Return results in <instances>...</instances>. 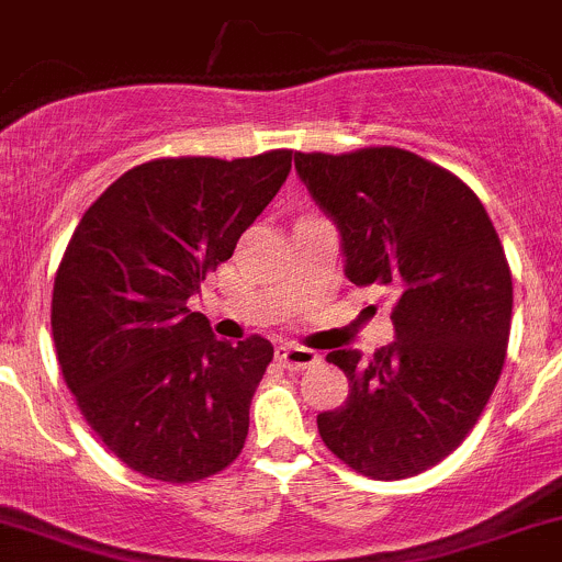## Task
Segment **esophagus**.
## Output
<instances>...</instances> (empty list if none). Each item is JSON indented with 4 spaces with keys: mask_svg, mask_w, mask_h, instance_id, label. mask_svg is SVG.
Segmentation results:
<instances>
[{
    "mask_svg": "<svg viewBox=\"0 0 562 562\" xmlns=\"http://www.w3.org/2000/svg\"><path fill=\"white\" fill-rule=\"evenodd\" d=\"M277 361L288 370H307V367L317 364V353L302 345H280L277 348Z\"/></svg>",
    "mask_w": 562,
    "mask_h": 562,
    "instance_id": "obj_1",
    "label": "esophagus"
}]
</instances>
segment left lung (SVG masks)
Wrapping results in <instances>:
<instances>
[{
	"label": "left lung",
	"mask_w": 562,
	"mask_h": 562,
	"mask_svg": "<svg viewBox=\"0 0 562 562\" xmlns=\"http://www.w3.org/2000/svg\"><path fill=\"white\" fill-rule=\"evenodd\" d=\"M299 179L342 236L353 285L394 293V342L326 356L348 400L317 416L356 473L396 481L468 438L490 402L512 331V269L484 203L446 168L396 149L296 151Z\"/></svg>",
	"instance_id": "8db88e82"
}]
</instances>
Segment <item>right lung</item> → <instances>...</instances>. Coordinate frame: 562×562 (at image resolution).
Returning a JSON list of instances; mask_svg holds the SVG:
<instances>
[{
  "instance_id": "add662e5",
  "label": "right lung",
  "mask_w": 562,
  "mask_h": 562,
  "mask_svg": "<svg viewBox=\"0 0 562 562\" xmlns=\"http://www.w3.org/2000/svg\"><path fill=\"white\" fill-rule=\"evenodd\" d=\"M288 149L166 157L87 209L54 280L50 328L89 427L146 479L190 484L241 454L274 348L231 345L187 307L291 173Z\"/></svg>"
}]
</instances>
